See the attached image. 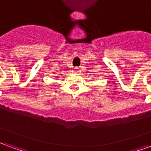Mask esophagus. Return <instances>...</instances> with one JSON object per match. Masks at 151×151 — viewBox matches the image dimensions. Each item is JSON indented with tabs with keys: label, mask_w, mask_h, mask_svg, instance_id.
<instances>
[{
	"label": "esophagus",
	"mask_w": 151,
	"mask_h": 151,
	"mask_svg": "<svg viewBox=\"0 0 151 151\" xmlns=\"http://www.w3.org/2000/svg\"><path fill=\"white\" fill-rule=\"evenodd\" d=\"M74 71H75V73H78L80 72V69H79V68H75V69H74Z\"/></svg>",
	"instance_id": "1"
}]
</instances>
